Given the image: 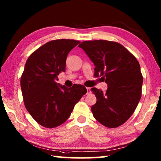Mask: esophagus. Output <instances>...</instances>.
<instances>
[{
  "label": "esophagus",
  "mask_w": 161,
  "mask_h": 161,
  "mask_svg": "<svg viewBox=\"0 0 161 161\" xmlns=\"http://www.w3.org/2000/svg\"><path fill=\"white\" fill-rule=\"evenodd\" d=\"M86 90H87V93L86 94H90L91 93V88H86Z\"/></svg>",
  "instance_id": "esophagus-1"
}]
</instances>
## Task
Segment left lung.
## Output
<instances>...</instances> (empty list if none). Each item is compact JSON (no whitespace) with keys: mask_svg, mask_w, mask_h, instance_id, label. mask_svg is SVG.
<instances>
[{"mask_svg":"<svg viewBox=\"0 0 161 161\" xmlns=\"http://www.w3.org/2000/svg\"><path fill=\"white\" fill-rule=\"evenodd\" d=\"M79 47L93 62L94 76L108 85L104 93L91 88L97 98L91 107L94 118L107 127H118L131 117L141 98L143 77L138 61L115 42L85 41Z\"/></svg>","mask_w":161,"mask_h":161,"instance_id":"obj_1","label":"left lung"}]
</instances>
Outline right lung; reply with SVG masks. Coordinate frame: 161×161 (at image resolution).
I'll list each match as a JSON object with an SVG mask.
<instances>
[{
  "instance_id": "obj_1",
  "label": "right lung",
  "mask_w": 161,
  "mask_h": 161,
  "mask_svg": "<svg viewBox=\"0 0 161 161\" xmlns=\"http://www.w3.org/2000/svg\"><path fill=\"white\" fill-rule=\"evenodd\" d=\"M80 42L73 39L53 40L32 53L27 60L20 77L23 102L36 122L46 128L63 124L86 88L76 84L67 88L56 82L57 75L66 70L70 51Z\"/></svg>"
}]
</instances>
